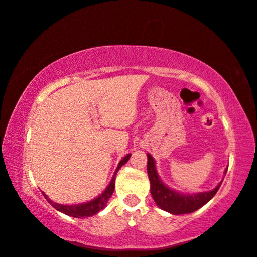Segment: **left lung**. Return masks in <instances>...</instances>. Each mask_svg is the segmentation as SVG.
Wrapping results in <instances>:
<instances>
[{
  "mask_svg": "<svg viewBox=\"0 0 257 257\" xmlns=\"http://www.w3.org/2000/svg\"><path fill=\"white\" fill-rule=\"evenodd\" d=\"M225 169L224 173H227ZM147 173H149L151 182V194L160 208L167 211L171 214H187L193 213L201 208L203 205L214 197L216 191L219 190L222 181L211 191L196 194H182L179 191L171 189L170 187L164 185L155 169V161L150 154H147Z\"/></svg>",
  "mask_w": 257,
  "mask_h": 257,
  "instance_id": "1",
  "label": "left lung"
}]
</instances>
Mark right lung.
Returning <instances> with one entry per match:
<instances>
[{"mask_svg": "<svg viewBox=\"0 0 257 257\" xmlns=\"http://www.w3.org/2000/svg\"><path fill=\"white\" fill-rule=\"evenodd\" d=\"M130 156H132V154L125 155L124 158L120 161L118 168H116V170L114 172V176L112 177L110 185L106 187L105 190H104L98 197L93 199V201H89V202L82 203V204H76V205H62V204H58L53 201H51V199L47 197L45 194H43V195H44L46 201L49 202L51 205L55 208V210L62 212L67 215H70L72 217H88V216L95 215L96 213L102 211L103 208L105 207L107 201L111 198L113 191H114L116 172L119 171V169L122 167L123 164H125V162L129 160Z\"/></svg>", "mask_w": 257, "mask_h": 257, "instance_id": "1", "label": "right lung"}]
</instances>
